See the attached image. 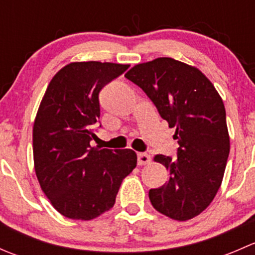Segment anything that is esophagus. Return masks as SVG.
Wrapping results in <instances>:
<instances>
[{
	"instance_id": "obj_1",
	"label": "esophagus",
	"mask_w": 255,
	"mask_h": 255,
	"mask_svg": "<svg viewBox=\"0 0 255 255\" xmlns=\"http://www.w3.org/2000/svg\"><path fill=\"white\" fill-rule=\"evenodd\" d=\"M138 158V165H145L150 161V155L146 153H138L137 154Z\"/></svg>"
}]
</instances>
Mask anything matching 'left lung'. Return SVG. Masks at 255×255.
<instances>
[{
  "instance_id": "obj_1",
  "label": "left lung",
  "mask_w": 255,
  "mask_h": 255,
  "mask_svg": "<svg viewBox=\"0 0 255 255\" xmlns=\"http://www.w3.org/2000/svg\"><path fill=\"white\" fill-rule=\"evenodd\" d=\"M125 76L145 92L169 127L176 128L177 155L154 156L169 180L149 190V200L173 220H191L206 210L222 184L230 154L222 99L199 69L171 58L138 64Z\"/></svg>"
}]
</instances>
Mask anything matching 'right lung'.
<instances>
[{
    "mask_svg": "<svg viewBox=\"0 0 255 255\" xmlns=\"http://www.w3.org/2000/svg\"><path fill=\"white\" fill-rule=\"evenodd\" d=\"M129 65L76 61L49 82L33 126L38 181L54 208L90 221L111 210L121 182L137 166L132 149L91 146L100 118V91Z\"/></svg>",
    "mask_w": 255,
    "mask_h": 255,
    "instance_id": "right-lung-1",
    "label": "right lung"
}]
</instances>
